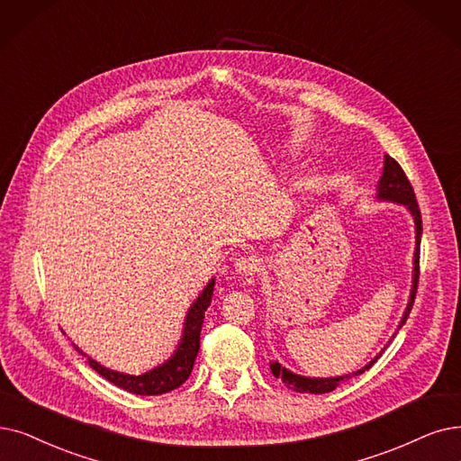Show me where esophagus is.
I'll use <instances>...</instances> for the list:
<instances>
[{
    "mask_svg": "<svg viewBox=\"0 0 461 461\" xmlns=\"http://www.w3.org/2000/svg\"><path fill=\"white\" fill-rule=\"evenodd\" d=\"M234 268L238 274H242V276H246V278H249V276H253L255 272H259L261 259L255 255H246V257H240V259H236Z\"/></svg>",
    "mask_w": 461,
    "mask_h": 461,
    "instance_id": "obj_1",
    "label": "esophagus"
}]
</instances>
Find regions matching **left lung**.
<instances>
[{
  "instance_id": "obj_1",
  "label": "left lung",
  "mask_w": 461,
  "mask_h": 461,
  "mask_svg": "<svg viewBox=\"0 0 461 461\" xmlns=\"http://www.w3.org/2000/svg\"><path fill=\"white\" fill-rule=\"evenodd\" d=\"M378 198L382 200H392V202H399V204H404L411 213L414 215V223H416V253H414V280H412V291H411V301L407 304V310H404V316L399 323V327L404 325L407 321L414 299H416V291H418V280H420V238H421V215H420V208H418V202H416V194L414 189L411 185V181L407 177V174L402 172V168L399 167V162L392 157L385 155L384 160V174L380 177L378 183ZM380 357V356H378ZM375 357L369 365H365L361 371L354 373V375H346V376H337V378H304L299 375H293L291 371L284 369L280 363H272L270 369L272 375L276 378H282V382L287 385V388L299 392V393H329L333 392L337 385L348 378L357 376L361 373H365L366 369H371V366L376 363Z\"/></svg>"
}]
</instances>
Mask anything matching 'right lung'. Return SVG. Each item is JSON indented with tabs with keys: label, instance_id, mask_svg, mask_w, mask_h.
Here are the masks:
<instances>
[{
	"label": "right lung",
	"instance_id": "right-lung-1",
	"mask_svg": "<svg viewBox=\"0 0 461 461\" xmlns=\"http://www.w3.org/2000/svg\"><path fill=\"white\" fill-rule=\"evenodd\" d=\"M213 284H215V280H212L206 285V289L202 291L196 303L191 306L187 320H185V330H183V340L177 346L176 354L164 365L157 366V369H153L149 373L140 375V376L109 371L90 357H88V365L98 375H102L105 380L119 385V388H122L126 392L136 393V395H162V393H168V392L179 388V385L189 378V375L193 371V365H194L198 348H200L202 321H204V312L208 310V306L212 303Z\"/></svg>",
	"mask_w": 461,
	"mask_h": 461
}]
</instances>
